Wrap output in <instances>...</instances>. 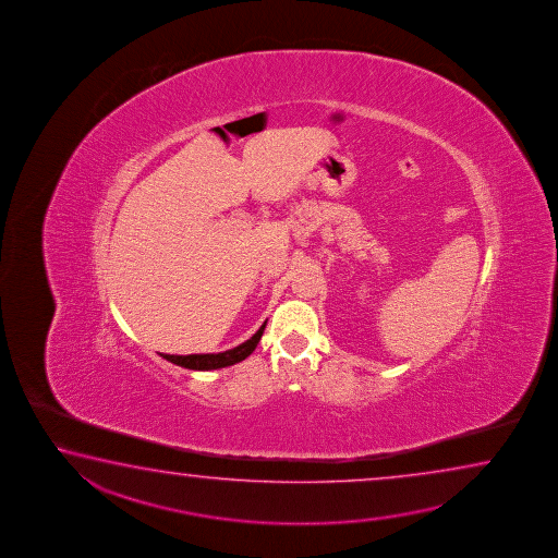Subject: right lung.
<instances>
[{"label": "right lung", "mask_w": 558, "mask_h": 558, "mask_svg": "<svg viewBox=\"0 0 558 558\" xmlns=\"http://www.w3.org/2000/svg\"><path fill=\"white\" fill-rule=\"evenodd\" d=\"M264 322L262 328L255 331L250 340L240 343L234 350L222 351V353H195V355H163V360L171 361L173 365L180 367L193 368V371H213V368L230 367L234 363L246 360L247 355H252V351L257 348V343L262 340L265 330Z\"/></svg>", "instance_id": "add662e5"}]
</instances>
